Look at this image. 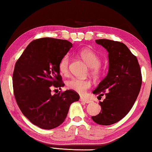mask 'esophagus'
Wrapping results in <instances>:
<instances>
[{
  "label": "esophagus",
  "instance_id": "34e87169",
  "mask_svg": "<svg viewBox=\"0 0 152 152\" xmlns=\"http://www.w3.org/2000/svg\"><path fill=\"white\" fill-rule=\"evenodd\" d=\"M80 101L81 102H84L85 103H90L91 102V99H89L88 98H86V97H80Z\"/></svg>",
  "mask_w": 152,
  "mask_h": 152
}]
</instances>
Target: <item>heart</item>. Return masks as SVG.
Instances as JSON below:
<instances>
[{
	"mask_svg": "<svg viewBox=\"0 0 152 152\" xmlns=\"http://www.w3.org/2000/svg\"><path fill=\"white\" fill-rule=\"evenodd\" d=\"M80 55L83 59L91 67V72L94 76H98L102 72L100 58L92 50L85 48L80 52ZM59 70L62 75L67 77L70 74V57L68 55L64 56L59 64ZM91 80L85 77H72L66 82V86L70 90L79 93H84L91 88Z\"/></svg>",
	"mask_w": 152,
	"mask_h": 152,
	"instance_id": "obj_1",
	"label": "heart"
}]
</instances>
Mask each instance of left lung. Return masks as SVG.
<instances>
[{"label": "left lung", "instance_id": "1", "mask_svg": "<svg viewBox=\"0 0 152 152\" xmlns=\"http://www.w3.org/2000/svg\"><path fill=\"white\" fill-rule=\"evenodd\" d=\"M109 53L107 75L93 91L99 96L101 111L92 119L101 125H111L122 120L134 104L142 84V75L136 57L123 43L109 39H97Z\"/></svg>", "mask_w": 152, "mask_h": 152}]
</instances>
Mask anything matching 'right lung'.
Returning a JSON list of instances; mask_svg holds the SVG:
<instances>
[{
	"label": "right lung",
	"instance_id": "1",
	"mask_svg": "<svg viewBox=\"0 0 152 152\" xmlns=\"http://www.w3.org/2000/svg\"><path fill=\"white\" fill-rule=\"evenodd\" d=\"M63 39L41 38L32 41L16 61L12 76L14 94L23 114L33 124L52 129L62 124L70 104L80 95L72 90L51 94L64 84L59 64L72 48Z\"/></svg>",
	"mask_w": 152,
	"mask_h": 152
}]
</instances>
